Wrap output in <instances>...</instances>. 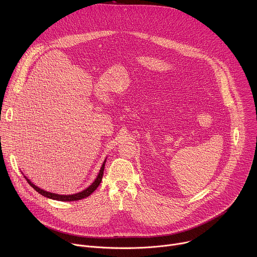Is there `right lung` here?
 Masks as SVG:
<instances>
[{
  "instance_id": "obj_1",
  "label": "right lung",
  "mask_w": 257,
  "mask_h": 257,
  "mask_svg": "<svg viewBox=\"0 0 257 257\" xmlns=\"http://www.w3.org/2000/svg\"><path fill=\"white\" fill-rule=\"evenodd\" d=\"M104 164H105V161L103 162V164H102V166L100 168V171H99L96 179L94 180V182L92 183V184L88 188H86L85 190H83V191H81L79 193L72 194V195H60V194H55V193H51V192L45 191V190L39 188L38 186H35L33 183H31L30 180H28L27 178H26V180L28 182V184L33 189H35V191H38L40 194H42V195H44V196H46L48 198H52V199L60 200V201H75V200H80V199H83L85 197H88L98 187V185L100 184L101 179H102V175H103V170H104Z\"/></svg>"
}]
</instances>
